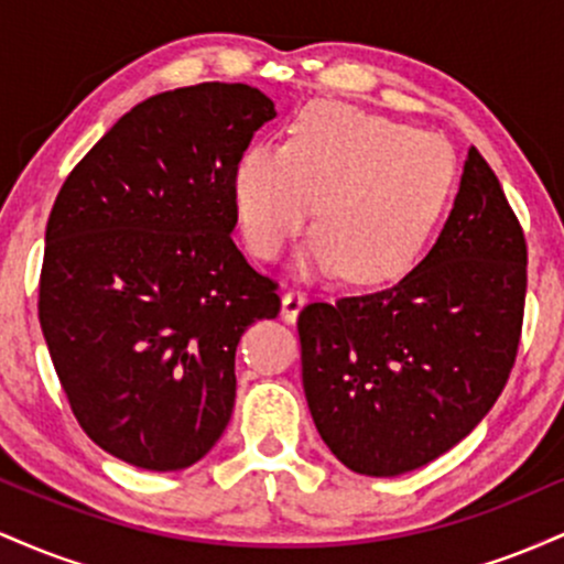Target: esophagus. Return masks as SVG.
<instances>
[{"label":"esophagus","instance_id":"obj_1","mask_svg":"<svg viewBox=\"0 0 564 564\" xmlns=\"http://www.w3.org/2000/svg\"><path fill=\"white\" fill-rule=\"evenodd\" d=\"M304 302H307V294H304L302 289H291V291H286V294H283V300H281V315H283V321L294 323L296 318H300Z\"/></svg>","mask_w":564,"mask_h":564}]
</instances>
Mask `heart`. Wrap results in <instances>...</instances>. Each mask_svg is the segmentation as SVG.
Listing matches in <instances>:
<instances>
[{
	"mask_svg": "<svg viewBox=\"0 0 564 564\" xmlns=\"http://www.w3.org/2000/svg\"><path fill=\"white\" fill-rule=\"evenodd\" d=\"M453 193V156L435 134L345 106L307 108L286 145H251L230 180L232 209L257 260H275L313 217L300 273L341 270L384 286L422 260Z\"/></svg>",
	"mask_w": 564,
	"mask_h": 564,
	"instance_id": "1",
	"label": "heart"
}]
</instances>
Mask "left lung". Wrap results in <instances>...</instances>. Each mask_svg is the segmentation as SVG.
Wrapping results in <instances>:
<instances>
[{"mask_svg": "<svg viewBox=\"0 0 564 564\" xmlns=\"http://www.w3.org/2000/svg\"><path fill=\"white\" fill-rule=\"evenodd\" d=\"M525 268L520 223L469 148L451 215L411 273L377 294L302 310L304 398L347 469L403 475L482 422L520 347Z\"/></svg>", "mask_w": 564, "mask_h": 564, "instance_id": "1", "label": "left lung"}]
</instances>
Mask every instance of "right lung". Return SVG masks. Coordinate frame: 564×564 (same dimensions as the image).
<instances>
[{"instance_id":"1","label":"right lung","mask_w":564,"mask_h":564,"mask_svg":"<svg viewBox=\"0 0 564 564\" xmlns=\"http://www.w3.org/2000/svg\"><path fill=\"white\" fill-rule=\"evenodd\" d=\"M268 95L206 82L142 100L57 193L39 323L76 422L132 467L177 471L223 437L236 347L275 283L232 243L230 180Z\"/></svg>"}]
</instances>
